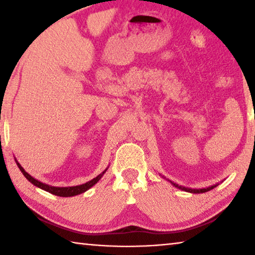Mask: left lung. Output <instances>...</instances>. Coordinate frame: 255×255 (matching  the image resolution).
<instances>
[{"mask_svg":"<svg viewBox=\"0 0 255 255\" xmlns=\"http://www.w3.org/2000/svg\"><path fill=\"white\" fill-rule=\"evenodd\" d=\"M172 184H173L174 187L181 189V190H184V191H187V192H192V193H204V192L209 191V190L214 189V188L216 187V185H211V187H209V188H206V189H188V188L181 187V185H179V184H175V183H173V182H172Z\"/></svg>","mask_w":255,"mask_h":255,"instance_id":"obj_1","label":"left lung"}]
</instances>
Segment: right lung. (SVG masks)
<instances>
[{
    "mask_svg": "<svg viewBox=\"0 0 255 255\" xmlns=\"http://www.w3.org/2000/svg\"><path fill=\"white\" fill-rule=\"evenodd\" d=\"M16 162V161H15ZM16 164H18L19 169L20 171L22 172L23 175L27 178L30 182H31L32 184L36 185V187L40 188L42 190H45V191L49 192V193H53V195L55 196H59V197H72V196H76V195H80V193H83L85 192L86 190H89L91 187H93L94 184H96L99 180L101 179V176L105 174V172L107 171H103L101 174H99L97 178H94L93 180L89 181V182H86L84 184H81V185H75V187H67V188H57V187H51V185H48V184H45L40 182V181H38L36 179H33L31 175H29L27 172H25L23 170V167L20 165V164L16 162Z\"/></svg>",
    "mask_w": 255,
    "mask_h": 255,
    "instance_id": "obj_1",
    "label": "right lung"
}]
</instances>
